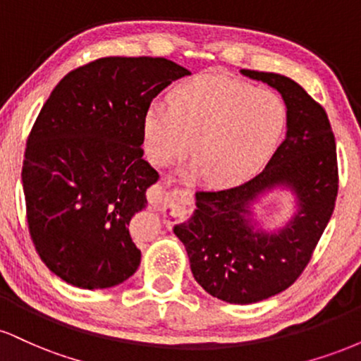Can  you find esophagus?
<instances>
[{
  "instance_id": "1",
  "label": "esophagus",
  "mask_w": 361,
  "mask_h": 361,
  "mask_svg": "<svg viewBox=\"0 0 361 361\" xmlns=\"http://www.w3.org/2000/svg\"><path fill=\"white\" fill-rule=\"evenodd\" d=\"M151 204L154 207H159V209H169L173 214L185 215L190 212V207H192V202H190V195L186 192H181V190H175V192H166L161 195H151Z\"/></svg>"
}]
</instances>
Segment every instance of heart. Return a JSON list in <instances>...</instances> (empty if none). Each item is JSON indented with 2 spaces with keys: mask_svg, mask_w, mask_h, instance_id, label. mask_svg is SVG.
<instances>
[{
  "mask_svg": "<svg viewBox=\"0 0 361 361\" xmlns=\"http://www.w3.org/2000/svg\"><path fill=\"white\" fill-rule=\"evenodd\" d=\"M169 106L151 103L142 118V147L156 166L185 154L195 161L185 175H207L212 185L241 183L267 164L283 134L285 103L275 91L252 88L215 74L171 90Z\"/></svg>",
  "mask_w": 361,
  "mask_h": 361,
  "instance_id": "b5f03b06",
  "label": "heart"
}]
</instances>
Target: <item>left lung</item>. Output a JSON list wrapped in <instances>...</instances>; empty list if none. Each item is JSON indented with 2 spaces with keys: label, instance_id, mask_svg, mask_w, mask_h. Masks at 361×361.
Masks as SVG:
<instances>
[{
  "label": "left lung",
  "instance_id": "left-lung-1",
  "mask_svg": "<svg viewBox=\"0 0 361 361\" xmlns=\"http://www.w3.org/2000/svg\"><path fill=\"white\" fill-rule=\"evenodd\" d=\"M275 88L287 106V134L263 171L246 183L195 193V212L176 224L195 280L229 304H255L283 292L307 267L338 195L333 128L324 109L299 82L275 73L241 69ZM288 191L294 212L281 226L264 230L254 204L264 194Z\"/></svg>",
  "mask_w": 361,
  "mask_h": 361
}]
</instances>
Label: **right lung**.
I'll list each match as a JSON object with an SVG mask.
<instances>
[{"mask_svg":"<svg viewBox=\"0 0 361 361\" xmlns=\"http://www.w3.org/2000/svg\"><path fill=\"white\" fill-rule=\"evenodd\" d=\"M188 69L164 57H103L66 74L27 140L22 185L39 256L80 288L134 275L128 222L159 175L142 159L147 106Z\"/></svg>","mask_w":361,"mask_h":361,"instance_id":"add662e5","label":"right lung"}]
</instances>
